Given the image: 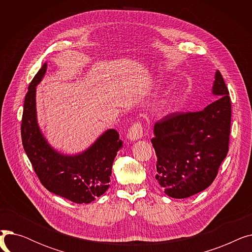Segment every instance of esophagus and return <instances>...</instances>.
I'll use <instances>...</instances> for the list:
<instances>
[{"label": "esophagus", "instance_id": "1", "mask_svg": "<svg viewBox=\"0 0 252 252\" xmlns=\"http://www.w3.org/2000/svg\"><path fill=\"white\" fill-rule=\"evenodd\" d=\"M143 135V125L141 122L135 123L128 130V139L131 141L138 140Z\"/></svg>", "mask_w": 252, "mask_h": 252}]
</instances>
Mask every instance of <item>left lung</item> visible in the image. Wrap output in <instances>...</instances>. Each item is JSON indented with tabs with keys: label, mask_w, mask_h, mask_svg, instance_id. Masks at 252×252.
<instances>
[{
	"label": "left lung",
	"mask_w": 252,
	"mask_h": 252,
	"mask_svg": "<svg viewBox=\"0 0 252 252\" xmlns=\"http://www.w3.org/2000/svg\"><path fill=\"white\" fill-rule=\"evenodd\" d=\"M213 93L220 98L196 112H174L154 126L155 179L174 198H187L209 187L229 151L231 99L220 72Z\"/></svg>",
	"instance_id": "obj_1"
}]
</instances>
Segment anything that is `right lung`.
Wrapping results in <instances>:
<instances>
[{
    "label": "right lung",
    "instance_id": "obj_1",
    "mask_svg": "<svg viewBox=\"0 0 252 252\" xmlns=\"http://www.w3.org/2000/svg\"><path fill=\"white\" fill-rule=\"evenodd\" d=\"M47 63L32 78L25 95L21 139L24 151L39 182L50 192L75 203H90L107 191L111 169L123 141L109 129L82 154H59L43 137L36 123L35 86L42 81Z\"/></svg>",
    "mask_w": 252,
    "mask_h": 252
}]
</instances>
